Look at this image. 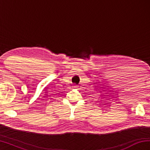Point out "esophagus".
Returning <instances> with one entry per match:
<instances>
[{
  "label": "esophagus",
  "instance_id": "obj_1",
  "mask_svg": "<svg viewBox=\"0 0 150 150\" xmlns=\"http://www.w3.org/2000/svg\"><path fill=\"white\" fill-rule=\"evenodd\" d=\"M74 88H77L78 87V86H74V87H73Z\"/></svg>",
  "mask_w": 150,
  "mask_h": 150
}]
</instances>
